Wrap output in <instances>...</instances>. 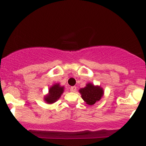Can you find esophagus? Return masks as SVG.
<instances>
[{"instance_id":"34e87169","label":"esophagus","mask_w":146,"mask_h":146,"mask_svg":"<svg viewBox=\"0 0 146 146\" xmlns=\"http://www.w3.org/2000/svg\"><path fill=\"white\" fill-rule=\"evenodd\" d=\"M76 86H72L70 88V90H71V92H73V93H75V91H76Z\"/></svg>"}]
</instances>
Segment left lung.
<instances>
[{
    "instance_id": "8db88e82",
    "label": "left lung",
    "mask_w": 146,
    "mask_h": 146,
    "mask_svg": "<svg viewBox=\"0 0 146 146\" xmlns=\"http://www.w3.org/2000/svg\"><path fill=\"white\" fill-rule=\"evenodd\" d=\"M80 93L87 104L93 105L95 102L100 101L104 95V90L99 86H95L93 84L88 83L84 88H80Z\"/></svg>"
}]
</instances>
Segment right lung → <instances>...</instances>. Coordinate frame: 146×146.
<instances>
[{"instance_id": "add662e5", "label": "right lung", "mask_w": 146, "mask_h": 146, "mask_svg": "<svg viewBox=\"0 0 146 146\" xmlns=\"http://www.w3.org/2000/svg\"><path fill=\"white\" fill-rule=\"evenodd\" d=\"M64 92V86H61L60 84L53 85L48 90V93L44 97V101L47 104H53L61 97Z\"/></svg>"}]
</instances>
